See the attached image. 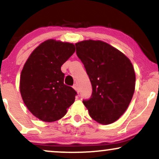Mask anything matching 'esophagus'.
<instances>
[{
    "instance_id": "34e87169",
    "label": "esophagus",
    "mask_w": 159,
    "mask_h": 159,
    "mask_svg": "<svg viewBox=\"0 0 159 159\" xmlns=\"http://www.w3.org/2000/svg\"><path fill=\"white\" fill-rule=\"evenodd\" d=\"M73 89H75V91H77V92H78V84H74L73 85Z\"/></svg>"
}]
</instances>
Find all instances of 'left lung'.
I'll return each instance as SVG.
<instances>
[{"label": "left lung", "mask_w": 159, "mask_h": 159, "mask_svg": "<svg viewBox=\"0 0 159 159\" xmlns=\"http://www.w3.org/2000/svg\"><path fill=\"white\" fill-rule=\"evenodd\" d=\"M75 46L93 87L90 98L84 100V104L95 121L113 123L124 113L134 93L133 64L121 51L104 41L87 40Z\"/></svg>", "instance_id": "left-lung-1"}]
</instances>
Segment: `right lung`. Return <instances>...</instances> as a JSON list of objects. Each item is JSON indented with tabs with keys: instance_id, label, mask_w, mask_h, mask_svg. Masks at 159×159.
<instances>
[{
	"instance_id": "1",
	"label": "right lung",
	"mask_w": 159,
	"mask_h": 159,
	"mask_svg": "<svg viewBox=\"0 0 159 159\" xmlns=\"http://www.w3.org/2000/svg\"><path fill=\"white\" fill-rule=\"evenodd\" d=\"M75 51L73 43L49 39L31 53L20 78V92L25 105L38 119H61L73 104L77 94L64 84L61 67Z\"/></svg>"
}]
</instances>
